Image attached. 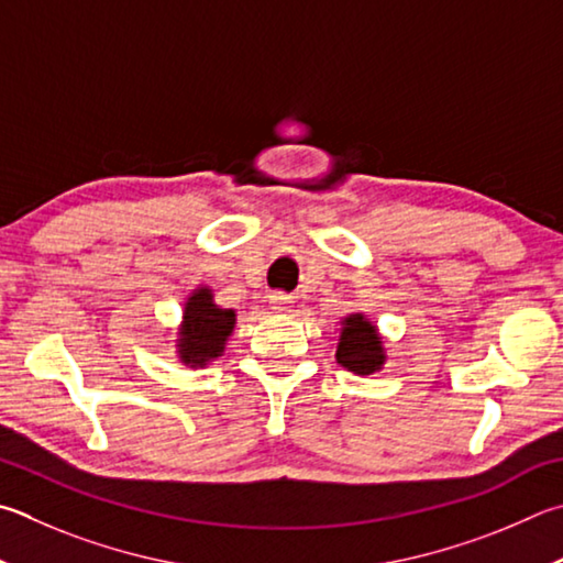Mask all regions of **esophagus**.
<instances>
[{
  "instance_id": "obj_1",
  "label": "esophagus",
  "mask_w": 563,
  "mask_h": 563,
  "mask_svg": "<svg viewBox=\"0 0 563 563\" xmlns=\"http://www.w3.org/2000/svg\"><path fill=\"white\" fill-rule=\"evenodd\" d=\"M268 302H271V308L275 310V312H290V308H292V295H285V292H271L268 295Z\"/></svg>"
}]
</instances>
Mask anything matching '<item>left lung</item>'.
<instances>
[{
    "label": "left lung",
    "instance_id": "obj_1",
    "mask_svg": "<svg viewBox=\"0 0 563 563\" xmlns=\"http://www.w3.org/2000/svg\"><path fill=\"white\" fill-rule=\"evenodd\" d=\"M336 362L354 374H374L382 369V340L374 324L366 322L362 314H350L344 320L342 340L336 346Z\"/></svg>",
    "mask_w": 563,
    "mask_h": 563
}]
</instances>
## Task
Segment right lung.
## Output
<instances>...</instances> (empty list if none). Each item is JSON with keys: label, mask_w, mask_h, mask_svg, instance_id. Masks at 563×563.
Segmentation results:
<instances>
[{"label": "right lung", "mask_w": 563, "mask_h": 563, "mask_svg": "<svg viewBox=\"0 0 563 563\" xmlns=\"http://www.w3.org/2000/svg\"><path fill=\"white\" fill-rule=\"evenodd\" d=\"M236 314L233 310H221L211 302L209 290H197L184 308V324L179 354L184 364L199 366L223 352L227 336L233 332Z\"/></svg>", "instance_id": "1"}]
</instances>
